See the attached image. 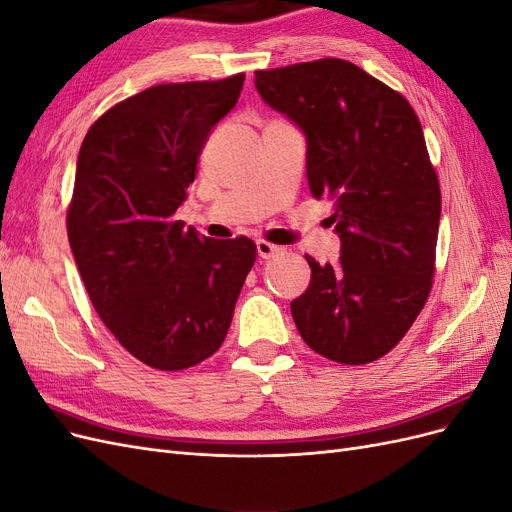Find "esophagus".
<instances>
[{
  "label": "esophagus",
  "instance_id": "obj_1",
  "mask_svg": "<svg viewBox=\"0 0 512 512\" xmlns=\"http://www.w3.org/2000/svg\"><path fill=\"white\" fill-rule=\"evenodd\" d=\"M256 250H258V256L262 258V260H269V258H273L275 254H280L282 252V247H277V245H273V243H267V241H256Z\"/></svg>",
  "mask_w": 512,
  "mask_h": 512
}]
</instances>
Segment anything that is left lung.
Returning <instances> with one entry per match:
<instances>
[{
    "label": "left lung",
    "instance_id": "1",
    "mask_svg": "<svg viewBox=\"0 0 512 512\" xmlns=\"http://www.w3.org/2000/svg\"><path fill=\"white\" fill-rule=\"evenodd\" d=\"M256 91L307 143L309 192L333 203L337 265L305 256L312 280L290 303L303 342L346 365L397 346L429 297L440 185L404 96L344 59L256 72Z\"/></svg>",
    "mask_w": 512,
    "mask_h": 512
}]
</instances>
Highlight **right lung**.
I'll list each match as a JSON object with an SVG mask.
<instances>
[{
    "instance_id": "obj_1",
    "label": "right lung",
    "mask_w": 512,
    "mask_h": 512,
    "mask_svg": "<svg viewBox=\"0 0 512 512\" xmlns=\"http://www.w3.org/2000/svg\"><path fill=\"white\" fill-rule=\"evenodd\" d=\"M243 81L149 87L106 111L76 160L74 262L108 331L153 369L192 367L222 346L256 260L252 239L200 237L175 220Z\"/></svg>"
}]
</instances>
